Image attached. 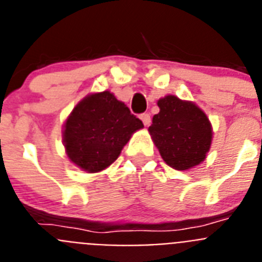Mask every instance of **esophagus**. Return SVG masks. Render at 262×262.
Segmentation results:
<instances>
[{
	"label": "esophagus",
	"mask_w": 262,
	"mask_h": 262,
	"mask_svg": "<svg viewBox=\"0 0 262 262\" xmlns=\"http://www.w3.org/2000/svg\"><path fill=\"white\" fill-rule=\"evenodd\" d=\"M140 119L143 120V123H144L145 127H148L151 124V115L149 114H142L140 115Z\"/></svg>",
	"instance_id": "1"
}]
</instances>
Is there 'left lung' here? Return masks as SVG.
Masks as SVG:
<instances>
[{"label": "left lung", "instance_id": "obj_1", "mask_svg": "<svg viewBox=\"0 0 262 262\" xmlns=\"http://www.w3.org/2000/svg\"><path fill=\"white\" fill-rule=\"evenodd\" d=\"M157 106L159 114L148 131L164 161L176 170L203 163L212 142V126L205 111L172 94L160 98Z\"/></svg>", "mask_w": 262, "mask_h": 262}]
</instances>
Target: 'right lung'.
<instances>
[{"mask_svg":"<svg viewBox=\"0 0 262 262\" xmlns=\"http://www.w3.org/2000/svg\"><path fill=\"white\" fill-rule=\"evenodd\" d=\"M143 122L114 94H88L75 106L62 126V144L72 163L88 173L114 163Z\"/></svg>","mask_w":262,"mask_h":262,"instance_id":"right-lung-1","label":"right lung"}]
</instances>
